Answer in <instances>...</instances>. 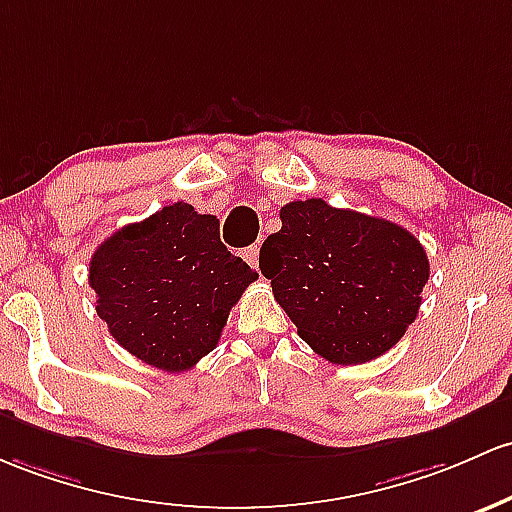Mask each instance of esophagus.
Listing matches in <instances>:
<instances>
[{
    "label": "esophagus",
    "instance_id": "esophagus-1",
    "mask_svg": "<svg viewBox=\"0 0 512 512\" xmlns=\"http://www.w3.org/2000/svg\"><path fill=\"white\" fill-rule=\"evenodd\" d=\"M243 257H245V262H247V265H250L252 269L260 267V245H250V247H245V250H243Z\"/></svg>",
    "mask_w": 512,
    "mask_h": 512
}]
</instances>
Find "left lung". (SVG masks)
<instances>
[{"label": "left lung", "instance_id": "left-lung-1", "mask_svg": "<svg viewBox=\"0 0 512 512\" xmlns=\"http://www.w3.org/2000/svg\"><path fill=\"white\" fill-rule=\"evenodd\" d=\"M282 230L260 250L274 299L320 357L362 364L381 357L418 316L430 277L425 247L384 218L291 201Z\"/></svg>", "mask_w": 512, "mask_h": 512}]
</instances>
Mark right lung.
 Segmentation results:
<instances>
[{
  "label": "right lung",
  "instance_id": "add662e5",
  "mask_svg": "<svg viewBox=\"0 0 512 512\" xmlns=\"http://www.w3.org/2000/svg\"><path fill=\"white\" fill-rule=\"evenodd\" d=\"M255 279L221 243L218 218L184 201L116 230L89 262L97 313L114 340L172 374L218 345L230 308Z\"/></svg>",
  "mask_w": 512,
  "mask_h": 512
}]
</instances>
